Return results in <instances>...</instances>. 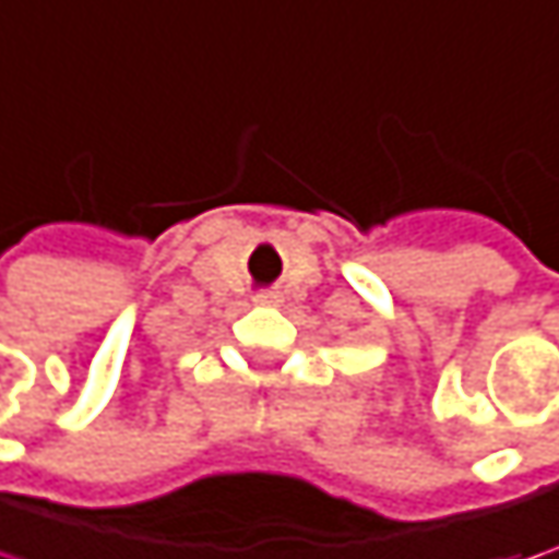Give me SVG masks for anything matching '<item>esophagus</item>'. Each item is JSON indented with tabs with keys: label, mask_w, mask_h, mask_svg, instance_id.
<instances>
[{
	"label": "esophagus",
	"mask_w": 559,
	"mask_h": 559,
	"mask_svg": "<svg viewBox=\"0 0 559 559\" xmlns=\"http://www.w3.org/2000/svg\"><path fill=\"white\" fill-rule=\"evenodd\" d=\"M259 304H278V294H259Z\"/></svg>",
	"instance_id": "esophagus-1"
}]
</instances>
